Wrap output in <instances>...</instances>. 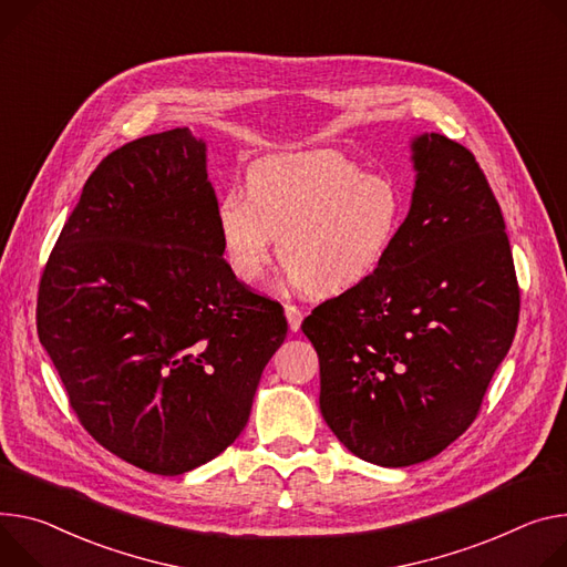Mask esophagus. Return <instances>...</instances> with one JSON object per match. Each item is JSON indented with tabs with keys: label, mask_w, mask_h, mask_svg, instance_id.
I'll use <instances>...</instances> for the list:
<instances>
[{
	"label": "esophagus",
	"mask_w": 567,
	"mask_h": 567,
	"mask_svg": "<svg viewBox=\"0 0 567 567\" xmlns=\"http://www.w3.org/2000/svg\"><path fill=\"white\" fill-rule=\"evenodd\" d=\"M285 317H287V323H289V330L296 332L300 328V321H302V312L298 310V307L293 302H285Z\"/></svg>",
	"instance_id": "esophagus-1"
}]
</instances>
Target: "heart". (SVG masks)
<instances>
[{"instance_id": "obj_1", "label": "heart", "mask_w": 567, "mask_h": 567, "mask_svg": "<svg viewBox=\"0 0 567 567\" xmlns=\"http://www.w3.org/2000/svg\"><path fill=\"white\" fill-rule=\"evenodd\" d=\"M404 217L400 189L364 174L337 151L271 156L248 172V192L228 189L217 228L233 276H262L280 237L289 282L312 296H339L386 260Z\"/></svg>"}]
</instances>
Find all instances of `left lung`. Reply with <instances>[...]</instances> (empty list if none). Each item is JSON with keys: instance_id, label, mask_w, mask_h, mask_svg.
Instances as JSON below:
<instances>
[{"instance_id": "8db88e82", "label": "left lung", "mask_w": 567, "mask_h": 567, "mask_svg": "<svg viewBox=\"0 0 567 567\" xmlns=\"http://www.w3.org/2000/svg\"><path fill=\"white\" fill-rule=\"evenodd\" d=\"M411 151L416 187L386 260L300 326L328 427L386 468L427 461L473 425L520 315L504 217L473 153L439 133Z\"/></svg>"}]
</instances>
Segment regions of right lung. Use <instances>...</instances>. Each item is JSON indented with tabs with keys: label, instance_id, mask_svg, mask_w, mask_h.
Wrapping results in <instances>:
<instances>
[{
	"label": "right lung",
	"instance_id": "1",
	"mask_svg": "<svg viewBox=\"0 0 567 567\" xmlns=\"http://www.w3.org/2000/svg\"><path fill=\"white\" fill-rule=\"evenodd\" d=\"M189 128L109 153L44 265L35 323L87 434L153 475H183L246 427L287 337L282 305L239 282Z\"/></svg>",
	"mask_w": 567,
	"mask_h": 567
}]
</instances>
